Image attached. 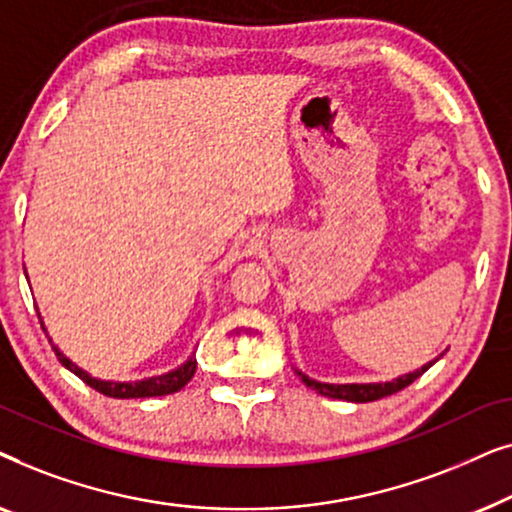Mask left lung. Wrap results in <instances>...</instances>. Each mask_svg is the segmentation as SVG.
I'll return each instance as SVG.
<instances>
[{"label": "left lung", "mask_w": 512, "mask_h": 512, "mask_svg": "<svg viewBox=\"0 0 512 512\" xmlns=\"http://www.w3.org/2000/svg\"><path fill=\"white\" fill-rule=\"evenodd\" d=\"M431 363L429 366H422L419 370H415V373L403 375L394 382H384V384H324V382L310 380V377L303 373H298V375H300V380L307 384V387L314 389L321 396L342 398V401H352V403H370V401H380V398H384V396H391V394H396V391L405 389L408 384L415 382L417 377H422L426 370L431 368Z\"/></svg>", "instance_id": "left-lung-1"}]
</instances>
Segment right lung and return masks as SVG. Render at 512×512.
I'll return each mask as SVG.
<instances>
[{
    "label": "right lung",
    "instance_id": "right-lung-1",
    "mask_svg": "<svg viewBox=\"0 0 512 512\" xmlns=\"http://www.w3.org/2000/svg\"><path fill=\"white\" fill-rule=\"evenodd\" d=\"M55 356H58L62 366L72 370L76 377H81L88 387H93L95 391H100V394L111 396V398H149V396L174 394V391H179L181 387H186V384L191 382V377L195 375V366H198V361L191 359L186 361L184 366L172 370V373L149 377V380H142V382H102L97 380V377H90L86 370H81L76 363L69 361L65 354L58 352V349H55Z\"/></svg>",
    "mask_w": 512,
    "mask_h": 512
}]
</instances>
